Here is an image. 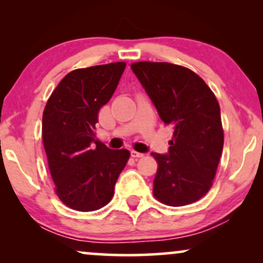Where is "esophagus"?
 Returning a JSON list of instances; mask_svg holds the SVG:
<instances>
[{"mask_svg": "<svg viewBox=\"0 0 263 263\" xmlns=\"http://www.w3.org/2000/svg\"><path fill=\"white\" fill-rule=\"evenodd\" d=\"M131 157H134V158H141V157H143V153H140L137 152V151H131Z\"/></svg>", "mask_w": 263, "mask_h": 263, "instance_id": "obj_1", "label": "esophagus"}]
</instances>
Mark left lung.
Returning <instances> with one entry per match:
<instances>
[{
    "label": "left lung",
    "mask_w": 263,
    "mask_h": 263,
    "mask_svg": "<svg viewBox=\"0 0 263 263\" xmlns=\"http://www.w3.org/2000/svg\"><path fill=\"white\" fill-rule=\"evenodd\" d=\"M131 69L162 121L174 128L168 153L152 152L158 163L153 194L171 206L194 203L213 185L224 147L219 102L205 81L184 66L138 62Z\"/></svg>",
    "instance_id": "left-lung-1"
}]
</instances>
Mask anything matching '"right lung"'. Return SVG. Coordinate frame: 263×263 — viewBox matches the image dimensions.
Instances as JSON below:
<instances>
[{"instance_id":"1","label":"right lung","mask_w":263,"mask_h":263,"mask_svg":"<svg viewBox=\"0 0 263 263\" xmlns=\"http://www.w3.org/2000/svg\"><path fill=\"white\" fill-rule=\"evenodd\" d=\"M125 68L119 62L70 71L45 105L42 137L50 174L57 195L74 210L105 206L129 158L127 149L108 148L93 134Z\"/></svg>"}]
</instances>
